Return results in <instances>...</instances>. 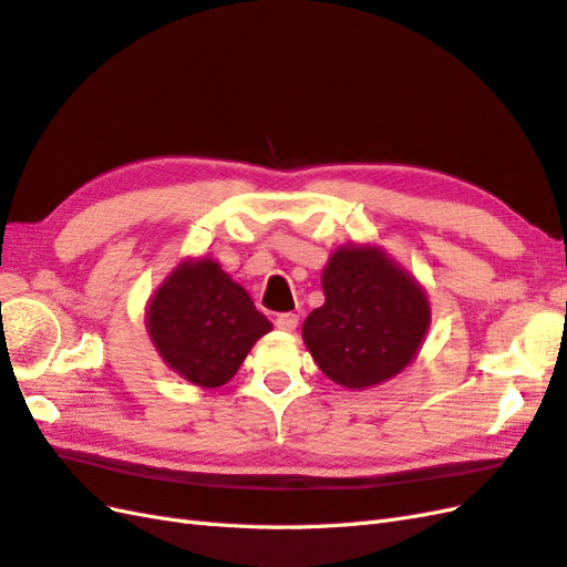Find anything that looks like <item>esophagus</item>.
I'll use <instances>...</instances> for the list:
<instances>
[{"label":"esophagus","instance_id":"34e87169","mask_svg":"<svg viewBox=\"0 0 567 567\" xmlns=\"http://www.w3.org/2000/svg\"><path fill=\"white\" fill-rule=\"evenodd\" d=\"M275 326H278L280 330H285V332H295L297 330V326H299V316L297 313H280L278 318H275Z\"/></svg>","mask_w":567,"mask_h":567}]
</instances>
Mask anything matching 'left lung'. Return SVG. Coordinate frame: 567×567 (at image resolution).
<instances>
[{
	"label": "left lung",
	"instance_id": "1",
	"mask_svg": "<svg viewBox=\"0 0 567 567\" xmlns=\"http://www.w3.org/2000/svg\"><path fill=\"white\" fill-rule=\"evenodd\" d=\"M323 307L301 326L332 383L367 390L408 369L431 326L424 287L379 246L347 244L323 268Z\"/></svg>",
	"mask_w": 567,
	"mask_h": 567
}]
</instances>
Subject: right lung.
Returning <instances> with one entry per match:
<instances>
[{"instance_id":"obj_1","label":"right lung","mask_w":567,"mask_h":567,"mask_svg":"<svg viewBox=\"0 0 567 567\" xmlns=\"http://www.w3.org/2000/svg\"><path fill=\"white\" fill-rule=\"evenodd\" d=\"M145 328L184 381L220 388L272 323L213 258H186L155 289Z\"/></svg>"}]
</instances>
